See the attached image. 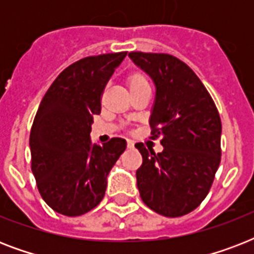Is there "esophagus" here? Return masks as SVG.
<instances>
[{"label":"esophagus","mask_w":254,"mask_h":254,"mask_svg":"<svg viewBox=\"0 0 254 254\" xmlns=\"http://www.w3.org/2000/svg\"><path fill=\"white\" fill-rule=\"evenodd\" d=\"M134 147V142H131V141H127V149H133Z\"/></svg>","instance_id":"obj_1"}]
</instances>
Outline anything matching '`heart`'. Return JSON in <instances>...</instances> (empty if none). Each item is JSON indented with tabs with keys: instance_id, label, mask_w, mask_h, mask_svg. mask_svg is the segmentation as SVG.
I'll list each match as a JSON object with an SVG mask.
<instances>
[{
	"instance_id": "obj_1",
	"label": "heart",
	"mask_w": 254,
	"mask_h": 254,
	"mask_svg": "<svg viewBox=\"0 0 254 254\" xmlns=\"http://www.w3.org/2000/svg\"><path fill=\"white\" fill-rule=\"evenodd\" d=\"M127 87L131 91H135V89H139V88L146 87L149 85V81H147L146 76L141 72H134L130 73L129 76H127Z\"/></svg>"
}]
</instances>
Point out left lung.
Wrapping results in <instances>:
<instances>
[{"instance_id":"left-lung-1","label":"left lung","mask_w":254,"mask_h":254,"mask_svg":"<svg viewBox=\"0 0 254 254\" xmlns=\"http://www.w3.org/2000/svg\"><path fill=\"white\" fill-rule=\"evenodd\" d=\"M155 85L149 124L161 135L158 154L135 143L142 155L137 187L145 204L167 217L183 216L204 200L220 165L221 121L200 79L167 54L130 53Z\"/></svg>"}]
</instances>
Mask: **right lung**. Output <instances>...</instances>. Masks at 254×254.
I'll return each mask as SVG.
<instances>
[{"instance_id":"1","label":"right lung","mask_w":254,"mask_h":254,"mask_svg":"<svg viewBox=\"0 0 254 254\" xmlns=\"http://www.w3.org/2000/svg\"><path fill=\"white\" fill-rule=\"evenodd\" d=\"M127 53L84 58L55 79L30 133L31 170L43 200L65 216H80L103 200L107 178L127 149L124 138L93 143L100 97Z\"/></svg>"}]
</instances>
